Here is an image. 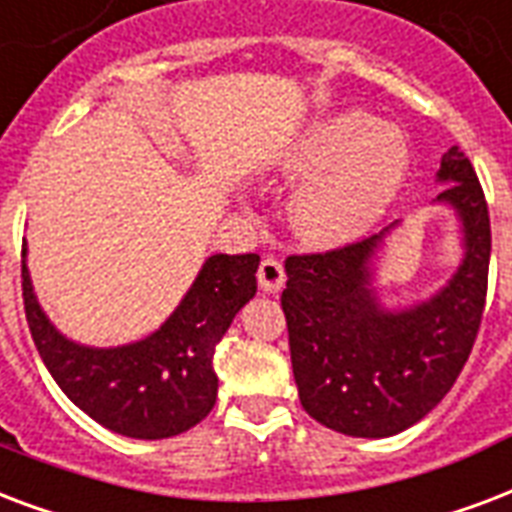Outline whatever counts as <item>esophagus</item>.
I'll list each match as a JSON object with an SVG mask.
<instances>
[{
    "mask_svg": "<svg viewBox=\"0 0 512 512\" xmlns=\"http://www.w3.org/2000/svg\"><path fill=\"white\" fill-rule=\"evenodd\" d=\"M257 282L263 292H279L284 287V265L276 257H265L257 268Z\"/></svg>",
    "mask_w": 512,
    "mask_h": 512,
    "instance_id": "1",
    "label": "esophagus"
}]
</instances>
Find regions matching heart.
I'll list each match as a JSON object with an SVG mask.
<instances>
[{
	"instance_id": "1",
	"label": "heart",
	"mask_w": 512,
	"mask_h": 512,
	"mask_svg": "<svg viewBox=\"0 0 512 512\" xmlns=\"http://www.w3.org/2000/svg\"><path fill=\"white\" fill-rule=\"evenodd\" d=\"M279 171L306 182L292 201V228L319 249L368 236L403 193L411 144L397 126L343 109L319 117L284 150Z\"/></svg>"
}]
</instances>
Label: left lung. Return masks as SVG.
Returning a JSON list of instances; mask_svg holds the SVG:
<instances>
[{
  "label": "left lung",
  "instance_id": "obj_1",
  "mask_svg": "<svg viewBox=\"0 0 512 512\" xmlns=\"http://www.w3.org/2000/svg\"><path fill=\"white\" fill-rule=\"evenodd\" d=\"M432 201L459 222L462 260L438 292L386 306L378 263L392 222L376 236L284 263L282 308L292 373L311 419L349 438H392L446 397L473 351L489 282V206L459 147L443 155Z\"/></svg>",
  "mask_w": 512,
  "mask_h": 512
}]
</instances>
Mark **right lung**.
<instances>
[{
  "instance_id": "add662e5",
  "label": "right lung",
  "mask_w": 512,
  "mask_h": 512,
  "mask_svg": "<svg viewBox=\"0 0 512 512\" xmlns=\"http://www.w3.org/2000/svg\"><path fill=\"white\" fill-rule=\"evenodd\" d=\"M260 255H212L155 333L123 346L66 338L42 311L23 247V306L50 376L101 427L136 440L182 435L217 403L214 349L255 298Z\"/></svg>"
}]
</instances>
